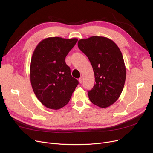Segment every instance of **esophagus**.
I'll use <instances>...</instances> for the list:
<instances>
[{
    "instance_id": "esophagus-1",
    "label": "esophagus",
    "mask_w": 153,
    "mask_h": 153,
    "mask_svg": "<svg viewBox=\"0 0 153 153\" xmlns=\"http://www.w3.org/2000/svg\"><path fill=\"white\" fill-rule=\"evenodd\" d=\"M83 79H84V77H82V76H81V77L79 78V82L81 83V84H82V82H83Z\"/></svg>"
}]
</instances>
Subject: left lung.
<instances>
[{"label":"left lung","mask_w":153,"mask_h":153,"mask_svg":"<svg viewBox=\"0 0 153 153\" xmlns=\"http://www.w3.org/2000/svg\"><path fill=\"white\" fill-rule=\"evenodd\" d=\"M77 45L89 58L94 72L95 84L88 91L90 100L100 108L110 106L119 98L125 82L121 51L112 40L103 36L81 39Z\"/></svg>","instance_id":"1"}]
</instances>
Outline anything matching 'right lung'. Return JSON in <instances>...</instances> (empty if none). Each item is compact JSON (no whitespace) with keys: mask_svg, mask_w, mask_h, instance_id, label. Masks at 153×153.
<instances>
[{"mask_svg":"<svg viewBox=\"0 0 153 153\" xmlns=\"http://www.w3.org/2000/svg\"><path fill=\"white\" fill-rule=\"evenodd\" d=\"M77 38L50 37L40 42L32 55L30 81L33 92L46 107L58 110L69 102L79 82L65 62Z\"/></svg>","mask_w":153,"mask_h":153,"instance_id":"obj_1","label":"right lung"}]
</instances>
